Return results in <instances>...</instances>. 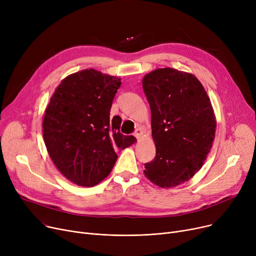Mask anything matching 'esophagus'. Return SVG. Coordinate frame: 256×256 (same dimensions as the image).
<instances>
[{
  "mask_svg": "<svg viewBox=\"0 0 256 256\" xmlns=\"http://www.w3.org/2000/svg\"><path fill=\"white\" fill-rule=\"evenodd\" d=\"M143 134H144L143 130H142L141 128H136L135 132H134V135H135V137H136L137 139H140V138L143 136Z\"/></svg>",
  "mask_w": 256,
  "mask_h": 256,
  "instance_id": "obj_1",
  "label": "esophagus"
}]
</instances>
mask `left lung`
Instances as JSON below:
<instances>
[{
	"mask_svg": "<svg viewBox=\"0 0 256 256\" xmlns=\"http://www.w3.org/2000/svg\"><path fill=\"white\" fill-rule=\"evenodd\" d=\"M142 85L156 148L144 173L158 186H176L195 176L212 148L216 119L210 100L195 76L169 67L147 74Z\"/></svg>",
	"mask_w": 256,
	"mask_h": 256,
	"instance_id": "obj_1",
	"label": "left lung"
}]
</instances>
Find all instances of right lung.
Returning <instances> with one entry per match:
<instances>
[{"instance_id":"add662e5","label":"right lung","mask_w":256,"mask_h":256,"mask_svg":"<svg viewBox=\"0 0 256 256\" xmlns=\"http://www.w3.org/2000/svg\"><path fill=\"white\" fill-rule=\"evenodd\" d=\"M120 85L119 78L84 70L66 76L50 98L44 143L54 164L78 186L100 182L112 171L117 152L136 142L120 132L119 116L110 117Z\"/></svg>"}]
</instances>
